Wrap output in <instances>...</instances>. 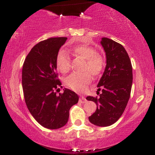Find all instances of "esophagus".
Masks as SVG:
<instances>
[{"label": "esophagus", "mask_w": 155, "mask_h": 155, "mask_svg": "<svg viewBox=\"0 0 155 155\" xmlns=\"http://www.w3.org/2000/svg\"><path fill=\"white\" fill-rule=\"evenodd\" d=\"M79 101H80V102H81V103L83 104V103H85V102H86L87 99H86L85 98H84V97H80Z\"/></svg>", "instance_id": "esophagus-1"}]
</instances>
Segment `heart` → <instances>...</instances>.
I'll use <instances>...</instances> for the list:
<instances>
[{
  "label": "heart",
  "instance_id": "heart-1",
  "mask_svg": "<svg viewBox=\"0 0 155 155\" xmlns=\"http://www.w3.org/2000/svg\"><path fill=\"white\" fill-rule=\"evenodd\" d=\"M73 56L85 61L84 71H88L83 73H72L65 79L68 87L76 92H82L91 81V74L97 77L101 73L105 63L102 57L97 54V50L87 45L75 46L72 50ZM57 68L63 73H67L71 66V58L64 51H60L56 56Z\"/></svg>",
  "mask_w": 155,
  "mask_h": 155
}]
</instances>
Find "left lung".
<instances>
[{"label":"left lung","mask_w":155,"mask_h":155,"mask_svg":"<svg viewBox=\"0 0 155 155\" xmlns=\"http://www.w3.org/2000/svg\"><path fill=\"white\" fill-rule=\"evenodd\" d=\"M105 51L107 65L97 87L101 89L99 98L87 96L97 109L89 117L91 124L107 127L114 124L124 113L130 98L133 84L132 65L128 54L121 44L102 37L100 41Z\"/></svg>","instance_id":"1"}]
</instances>
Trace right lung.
<instances>
[{
  "label": "right lung",
  "mask_w": 155,
  "mask_h": 155,
  "mask_svg": "<svg viewBox=\"0 0 155 155\" xmlns=\"http://www.w3.org/2000/svg\"><path fill=\"white\" fill-rule=\"evenodd\" d=\"M67 37H54L40 41L25 58L22 67V84L25 100L29 112L44 128L58 129L67 124L69 111L79 100L73 91L63 89L57 79L56 56Z\"/></svg>",
  "instance_id": "1"
}]
</instances>
